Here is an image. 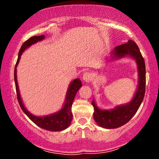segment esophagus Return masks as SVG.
<instances>
[{
	"label": "esophagus",
	"instance_id": "1",
	"mask_svg": "<svg viewBox=\"0 0 159 159\" xmlns=\"http://www.w3.org/2000/svg\"><path fill=\"white\" fill-rule=\"evenodd\" d=\"M93 79V75L90 72H87L83 75V80L85 82H90Z\"/></svg>",
	"mask_w": 159,
	"mask_h": 159
}]
</instances>
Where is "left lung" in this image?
I'll list each match as a JSON object with an SVG mask.
<instances>
[{
	"label": "left lung",
	"mask_w": 159,
	"mask_h": 159,
	"mask_svg": "<svg viewBox=\"0 0 159 159\" xmlns=\"http://www.w3.org/2000/svg\"><path fill=\"white\" fill-rule=\"evenodd\" d=\"M114 57H123L125 56L132 57L138 64L139 84L138 90L134 98L129 104L118 106L112 110H100L93 100L92 104L94 107L93 116L96 122L101 127L105 129H116L127 123L133 117L143 101L146 89V67L145 62L142 57L138 45L132 40L128 43L115 47Z\"/></svg>",
	"instance_id": "8db88e82"
}]
</instances>
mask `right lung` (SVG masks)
<instances>
[{"label":"right lung","mask_w":159,"mask_h":159,"mask_svg":"<svg viewBox=\"0 0 159 159\" xmlns=\"http://www.w3.org/2000/svg\"><path fill=\"white\" fill-rule=\"evenodd\" d=\"M45 38L44 35L41 36H34L30 37V39L25 41L21 45V49H20L19 52V57H18L17 62L15 66V70H14V80H15L16 84V94H17V98L19 101V105L22 111L25 112V114L30 118V120L34 122L36 125L39 126L42 129H44L45 130L52 131V132H59V131L64 130L69 126L71 121L72 120V114L71 108H72V102L75 96L76 93L79 90L80 87H81V80L76 78L75 79L72 83L69 85V87L67 91L66 94V102L63 105V107L61 109L59 112L56 113V114H52L50 116H36L34 115L30 114L28 112L25 107L24 106L22 101H21V96H20L19 87H18V82H17V76H16V66H17L18 63H19L21 55L22 52L29 46L34 44V43H37L38 41H41Z\"/></svg>","instance_id":"add662e5"}]
</instances>
